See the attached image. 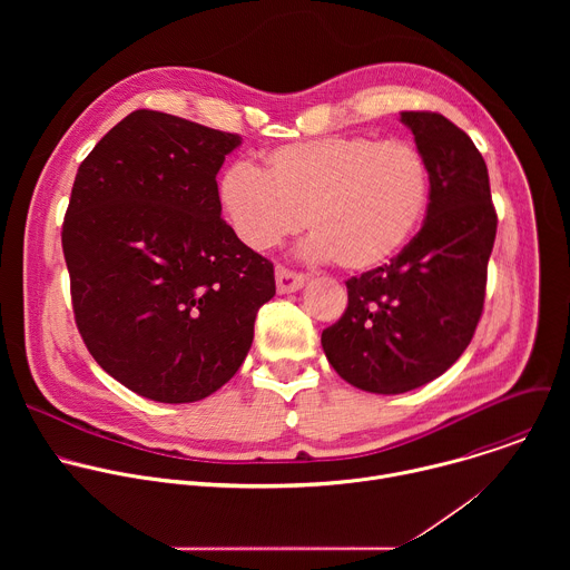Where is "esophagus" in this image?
Returning a JSON list of instances; mask_svg holds the SVG:
<instances>
[{
    "label": "esophagus",
    "mask_w": 570,
    "mask_h": 570,
    "mask_svg": "<svg viewBox=\"0 0 570 570\" xmlns=\"http://www.w3.org/2000/svg\"><path fill=\"white\" fill-rule=\"evenodd\" d=\"M275 282H277V293H295L304 286L306 277L302 273H293L284 266H277L275 271Z\"/></svg>",
    "instance_id": "1"
}]
</instances>
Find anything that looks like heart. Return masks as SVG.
I'll return each instance as SVG.
<instances>
[{
	"label": "heart",
	"instance_id": "1",
	"mask_svg": "<svg viewBox=\"0 0 570 570\" xmlns=\"http://www.w3.org/2000/svg\"><path fill=\"white\" fill-rule=\"evenodd\" d=\"M264 174L236 161L218 183L234 234L268 250L304 223L308 255L345 271H372L413 238L431 200V174L411 141L320 137L273 148Z\"/></svg>",
	"mask_w": 570,
	"mask_h": 570
}]
</instances>
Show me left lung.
Returning <instances> with one entry per match:
<instances>
[{
    "instance_id": "left-lung-1",
    "label": "left lung",
    "mask_w": 570,
    "mask_h": 570,
    "mask_svg": "<svg viewBox=\"0 0 570 570\" xmlns=\"http://www.w3.org/2000/svg\"><path fill=\"white\" fill-rule=\"evenodd\" d=\"M401 124L429 165L426 220L387 266L347 279V308L322 332L332 367L376 394L426 385L462 356L482 313L499 223L471 137L438 112H401Z\"/></svg>"
}]
</instances>
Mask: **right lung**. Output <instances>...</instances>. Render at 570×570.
I'll use <instances>...</instances> for the list:
<instances>
[{"label":"right lung","instance_id":"1","mask_svg":"<svg viewBox=\"0 0 570 570\" xmlns=\"http://www.w3.org/2000/svg\"><path fill=\"white\" fill-rule=\"evenodd\" d=\"M240 144L135 110L80 161L62 223L76 327L128 390L191 403L246 361L273 264L220 218L216 174Z\"/></svg>","mask_w":570,"mask_h":570}]
</instances>
